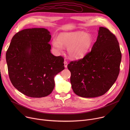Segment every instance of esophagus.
<instances>
[{"mask_svg":"<svg viewBox=\"0 0 130 130\" xmlns=\"http://www.w3.org/2000/svg\"><path fill=\"white\" fill-rule=\"evenodd\" d=\"M64 63V66H65V68H67V61H66V60H65Z\"/></svg>","mask_w":130,"mask_h":130,"instance_id":"1","label":"esophagus"}]
</instances>
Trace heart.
<instances>
[{
	"mask_svg": "<svg viewBox=\"0 0 130 130\" xmlns=\"http://www.w3.org/2000/svg\"><path fill=\"white\" fill-rule=\"evenodd\" d=\"M93 43V38L90 34L83 31L64 32L59 37H54L52 45L57 53L62 52L64 46L67 47V52L72 59L83 57L89 51Z\"/></svg>",
	"mask_w": 130,
	"mask_h": 130,
	"instance_id": "heart-1",
	"label": "heart"
}]
</instances>
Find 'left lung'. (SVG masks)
Listing matches in <instances>:
<instances>
[{"instance_id": "obj_1", "label": "left lung", "mask_w": 130, "mask_h": 130, "mask_svg": "<svg viewBox=\"0 0 130 130\" xmlns=\"http://www.w3.org/2000/svg\"><path fill=\"white\" fill-rule=\"evenodd\" d=\"M91 51L82 59L67 65L71 73L74 92L83 98L104 95L112 86L120 73L122 58L119 43L115 35L100 27Z\"/></svg>"}]
</instances>
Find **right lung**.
Returning <instances> with one entry per match:
<instances>
[{
	"label": "right lung",
	"instance_id": "obj_1",
	"mask_svg": "<svg viewBox=\"0 0 130 130\" xmlns=\"http://www.w3.org/2000/svg\"><path fill=\"white\" fill-rule=\"evenodd\" d=\"M50 32L43 28L25 29L13 36L6 58L13 86L27 96L42 98L55 86L54 77L64 69V58L51 53Z\"/></svg>",
	"mask_w": 130,
	"mask_h": 130
}]
</instances>
